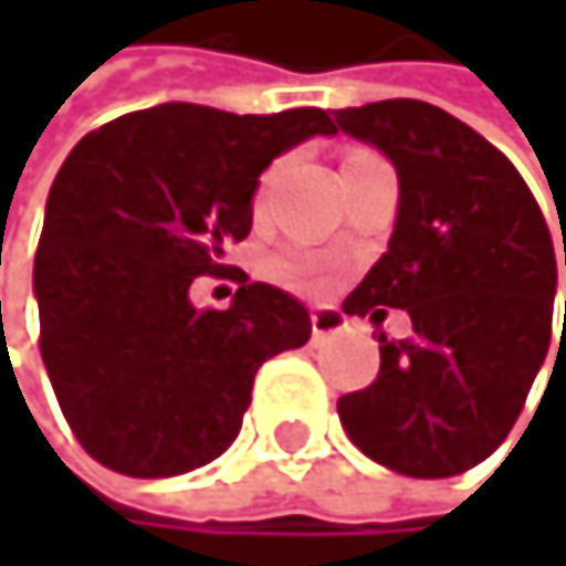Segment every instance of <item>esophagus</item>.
Segmentation results:
<instances>
[{"instance_id":"1","label":"esophagus","mask_w":566,"mask_h":566,"mask_svg":"<svg viewBox=\"0 0 566 566\" xmlns=\"http://www.w3.org/2000/svg\"><path fill=\"white\" fill-rule=\"evenodd\" d=\"M343 329H346L343 312H336V308H315V312H312V336H315V339L339 336Z\"/></svg>"}]
</instances>
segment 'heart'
<instances>
[{"label": "heart", "instance_id": "b5f03b06", "mask_svg": "<svg viewBox=\"0 0 566 566\" xmlns=\"http://www.w3.org/2000/svg\"><path fill=\"white\" fill-rule=\"evenodd\" d=\"M274 271L281 281H289V285H298V289H322L325 285L322 271L308 258H285V261H277Z\"/></svg>", "mask_w": 566, "mask_h": 566}]
</instances>
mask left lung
I'll return each instance as SVG.
<instances>
[{"mask_svg":"<svg viewBox=\"0 0 566 566\" xmlns=\"http://www.w3.org/2000/svg\"><path fill=\"white\" fill-rule=\"evenodd\" d=\"M336 128L380 148L400 189L387 254L343 312H369L377 329L384 308L410 315L407 339L380 333V374L339 397V421L366 459L400 475H459L506 441L547 359V220L503 151L434 104L343 107Z\"/></svg>","mask_w":566,"mask_h":566,"instance_id":"obj_1","label":"left lung"}]
</instances>
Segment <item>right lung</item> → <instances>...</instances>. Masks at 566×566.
<instances>
[{"label": "right lung", "instance_id": "right-lung-1", "mask_svg": "<svg viewBox=\"0 0 566 566\" xmlns=\"http://www.w3.org/2000/svg\"><path fill=\"white\" fill-rule=\"evenodd\" d=\"M336 135L322 107L230 115L169 101L84 135L60 166L33 264L40 353L77 441L135 479L182 475L230 448L258 366L312 336L308 308L244 281L200 312L192 277L254 223L261 172Z\"/></svg>", "mask_w": 566, "mask_h": 566}]
</instances>
